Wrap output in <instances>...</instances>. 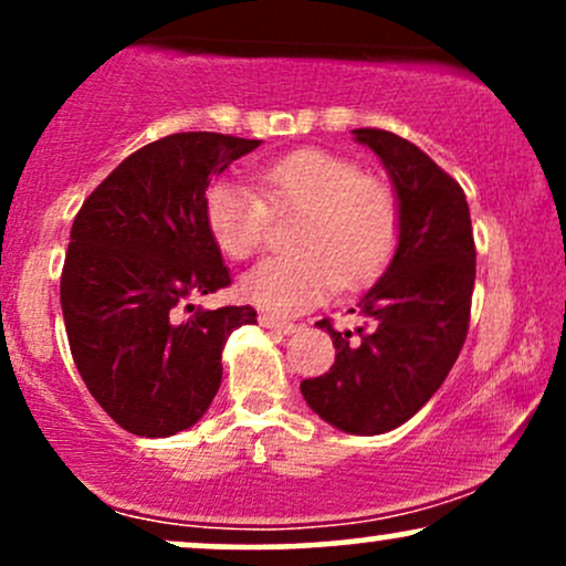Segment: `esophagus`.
<instances>
[{
    "mask_svg": "<svg viewBox=\"0 0 566 566\" xmlns=\"http://www.w3.org/2000/svg\"><path fill=\"white\" fill-rule=\"evenodd\" d=\"M258 322H261L265 329H274V333H282V335L295 333V327H297V324H292L287 319H279V316H274V314H261L258 316Z\"/></svg>",
    "mask_w": 566,
    "mask_h": 566,
    "instance_id": "obj_1",
    "label": "esophagus"
}]
</instances>
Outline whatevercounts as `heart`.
I'll list each match as a JSON object with an SVG mask.
<instances>
[{"mask_svg": "<svg viewBox=\"0 0 566 566\" xmlns=\"http://www.w3.org/2000/svg\"><path fill=\"white\" fill-rule=\"evenodd\" d=\"M255 178L261 195L237 180H212L201 216L218 250L231 261H247L269 239L271 216L301 212L290 237L297 250L265 258L244 276L242 295L258 308L301 314L337 284L375 282L391 263L401 229L399 201L354 159L301 148L263 165Z\"/></svg>", "mask_w": 566, "mask_h": 566, "instance_id": "b5f03b06", "label": "heart"}]
</instances>
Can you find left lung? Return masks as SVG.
Masks as SVG:
<instances>
[{
  "instance_id": "left-lung-1",
  "label": "left lung",
  "mask_w": 566,
  "mask_h": 566,
  "mask_svg": "<svg viewBox=\"0 0 566 566\" xmlns=\"http://www.w3.org/2000/svg\"><path fill=\"white\" fill-rule=\"evenodd\" d=\"M378 154L399 197V247L380 282L359 301L367 324L337 333L335 365L301 382L303 399L348 433H386L439 391L463 348L476 279L469 201L452 175L415 143L386 129H354Z\"/></svg>"
}]
</instances>
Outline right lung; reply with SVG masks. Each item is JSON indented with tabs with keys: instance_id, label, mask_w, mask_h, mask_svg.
<instances>
[{
	"instance_id": "obj_1",
	"label": "right lung",
	"mask_w": 566,
	"mask_h": 566,
	"mask_svg": "<svg viewBox=\"0 0 566 566\" xmlns=\"http://www.w3.org/2000/svg\"><path fill=\"white\" fill-rule=\"evenodd\" d=\"M261 140L175 133L122 161L84 199L61 274L74 365L93 399L135 437H172L216 399L226 337L252 305L193 308L231 276L201 216L212 175Z\"/></svg>"
}]
</instances>
